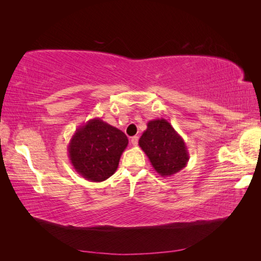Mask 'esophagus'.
<instances>
[{
  "instance_id": "obj_1",
  "label": "esophagus",
  "mask_w": 261,
  "mask_h": 261,
  "mask_svg": "<svg viewBox=\"0 0 261 261\" xmlns=\"http://www.w3.org/2000/svg\"><path fill=\"white\" fill-rule=\"evenodd\" d=\"M138 140H139V137H132L131 138V145L132 146H137L138 145Z\"/></svg>"
}]
</instances>
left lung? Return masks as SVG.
Here are the masks:
<instances>
[{
  "label": "left lung",
  "instance_id": "left-lung-1",
  "mask_svg": "<svg viewBox=\"0 0 261 261\" xmlns=\"http://www.w3.org/2000/svg\"><path fill=\"white\" fill-rule=\"evenodd\" d=\"M139 146L153 169L163 177L177 174L186 167L190 159L184 139L165 119L148 122L147 130L139 139Z\"/></svg>",
  "mask_w": 261,
  "mask_h": 261
}]
</instances>
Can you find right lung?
<instances>
[{
    "instance_id": "obj_1",
    "label": "right lung",
    "mask_w": 261,
    "mask_h": 261,
    "mask_svg": "<svg viewBox=\"0 0 261 261\" xmlns=\"http://www.w3.org/2000/svg\"><path fill=\"white\" fill-rule=\"evenodd\" d=\"M127 143L118 127L94 118L76 129L67 148L68 157L77 174L99 182L115 173Z\"/></svg>"
}]
</instances>
